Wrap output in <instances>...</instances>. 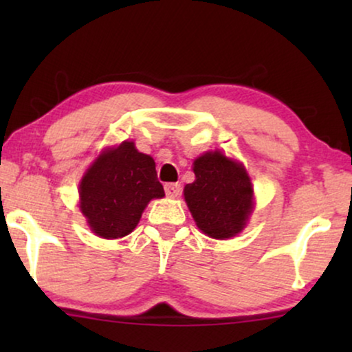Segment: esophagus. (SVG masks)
<instances>
[{
  "label": "esophagus",
  "mask_w": 352,
  "mask_h": 352,
  "mask_svg": "<svg viewBox=\"0 0 352 352\" xmlns=\"http://www.w3.org/2000/svg\"><path fill=\"white\" fill-rule=\"evenodd\" d=\"M165 194L170 199H176V197L181 195V186L177 182H171V184L165 186Z\"/></svg>",
  "instance_id": "1"
}]
</instances>
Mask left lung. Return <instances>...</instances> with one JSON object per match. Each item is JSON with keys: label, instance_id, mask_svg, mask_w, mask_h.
I'll return each instance as SVG.
<instances>
[{"label": "left lung", "instance_id": "8db88e82", "mask_svg": "<svg viewBox=\"0 0 352 352\" xmlns=\"http://www.w3.org/2000/svg\"><path fill=\"white\" fill-rule=\"evenodd\" d=\"M195 181L184 187V199L201 232L230 239L242 232L253 211V187L242 163L219 151L194 162Z\"/></svg>", "mask_w": 352, "mask_h": 352}]
</instances>
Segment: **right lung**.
Wrapping results in <instances>:
<instances>
[{"mask_svg": "<svg viewBox=\"0 0 352 352\" xmlns=\"http://www.w3.org/2000/svg\"><path fill=\"white\" fill-rule=\"evenodd\" d=\"M165 197L155 162L133 141L109 147L96 158L80 182V210L91 230L102 239L133 232L152 199Z\"/></svg>", "mask_w": 352, "mask_h": 352, "instance_id": "add662e5", "label": "right lung"}]
</instances>
